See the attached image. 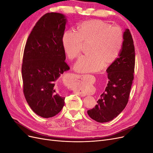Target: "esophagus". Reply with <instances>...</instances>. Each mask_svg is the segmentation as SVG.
<instances>
[{"label": "esophagus", "instance_id": "obj_1", "mask_svg": "<svg viewBox=\"0 0 153 153\" xmlns=\"http://www.w3.org/2000/svg\"><path fill=\"white\" fill-rule=\"evenodd\" d=\"M84 77V75H78V78H79V79H81V80H82V78ZM77 94L79 96H84V95L81 92H80V91H78L77 92Z\"/></svg>", "mask_w": 153, "mask_h": 153}]
</instances>
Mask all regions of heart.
Here are the masks:
<instances>
[{"instance_id":"obj_1","label":"heart","mask_w":153,"mask_h":153,"mask_svg":"<svg viewBox=\"0 0 153 153\" xmlns=\"http://www.w3.org/2000/svg\"><path fill=\"white\" fill-rule=\"evenodd\" d=\"M78 31L69 29L62 36V45L68 57L73 59L82 52L83 41H92L91 53L82 56L75 64L78 72H96L117 58L123 45V35L118 27L100 20L85 22Z\"/></svg>"}]
</instances>
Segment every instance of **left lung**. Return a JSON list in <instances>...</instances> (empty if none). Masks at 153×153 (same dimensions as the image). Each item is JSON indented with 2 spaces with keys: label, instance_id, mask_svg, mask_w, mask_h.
Here are the masks:
<instances>
[{
  "label": "left lung",
  "instance_id": "left-lung-1",
  "mask_svg": "<svg viewBox=\"0 0 153 153\" xmlns=\"http://www.w3.org/2000/svg\"><path fill=\"white\" fill-rule=\"evenodd\" d=\"M119 57L106 69L108 82L98 104L87 110L89 116L98 123L112 121L126 107L134 78L135 53L131 32L126 29Z\"/></svg>",
  "mask_w": 153,
  "mask_h": 153
}]
</instances>
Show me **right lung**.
<instances>
[{
  "instance_id": "add662e5",
  "label": "right lung",
  "mask_w": 153,
  "mask_h": 153,
  "mask_svg": "<svg viewBox=\"0 0 153 153\" xmlns=\"http://www.w3.org/2000/svg\"><path fill=\"white\" fill-rule=\"evenodd\" d=\"M66 17L48 13L37 22L27 40L23 56V91L31 109L49 118L61 112L65 98L55 91V82L69 69L65 62L62 36Z\"/></svg>"
}]
</instances>
